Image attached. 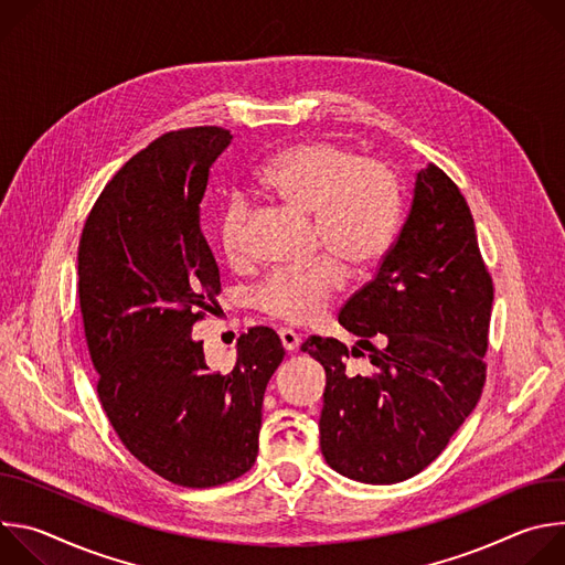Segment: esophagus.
<instances>
[{"label": "esophagus", "instance_id": "1", "mask_svg": "<svg viewBox=\"0 0 565 565\" xmlns=\"http://www.w3.org/2000/svg\"><path fill=\"white\" fill-rule=\"evenodd\" d=\"M279 338H281V344H284V349H286L288 353L297 351L299 344H301V338H299L295 331H290V329H281V331H279Z\"/></svg>", "mask_w": 565, "mask_h": 565}]
</instances>
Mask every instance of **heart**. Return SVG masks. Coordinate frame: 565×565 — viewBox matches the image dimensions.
I'll use <instances>...</instances> for the list:
<instances>
[{
    "label": "heart",
    "mask_w": 565,
    "mask_h": 565,
    "mask_svg": "<svg viewBox=\"0 0 565 565\" xmlns=\"http://www.w3.org/2000/svg\"><path fill=\"white\" fill-rule=\"evenodd\" d=\"M262 190L288 205L315 214L317 244L327 246L349 270L371 268L388 250L397 223L395 177L373 158L331 140H308L275 153L259 170ZM248 203L232 196L218 214V241L227 257L244 248ZM344 273L333 257L303 268H284L266 277L255 299L268 315L308 324L324 312L342 288Z\"/></svg>",
    "instance_id": "1"
}]
</instances>
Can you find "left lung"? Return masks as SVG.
Segmentation results:
<instances>
[{
  "instance_id": "obj_1",
  "label": "left lung",
  "mask_w": 565,
  "mask_h": 565,
  "mask_svg": "<svg viewBox=\"0 0 565 565\" xmlns=\"http://www.w3.org/2000/svg\"><path fill=\"white\" fill-rule=\"evenodd\" d=\"M492 301L469 205L429 163L375 277L340 310L358 344L317 335L301 344L327 371L319 445L335 471L391 486L438 458L486 384ZM362 350L374 369L353 376L345 362Z\"/></svg>"
}]
</instances>
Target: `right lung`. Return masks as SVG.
I'll use <instances>...</instances> for the list:
<instances>
[{
	"label": "right lung",
	"instance_id": "1",
	"mask_svg": "<svg viewBox=\"0 0 565 565\" xmlns=\"http://www.w3.org/2000/svg\"><path fill=\"white\" fill-rule=\"evenodd\" d=\"M230 142L221 127L153 140L107 183L77 248L103 409L142 465L183 488L223 486L255 465L264 393L284 360L279 335L255 327L221 375L192 338L221 292L199 210Z\"/></svg>",
	"mask_w": 565,
	"mask_h": 565
}]
</instances>
